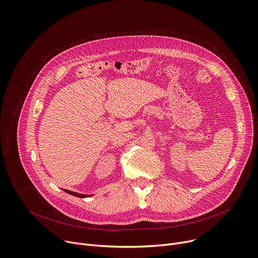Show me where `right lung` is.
<instances>
[{"mask_svg":"<svg viewBox=\"0 0 258 258\" xmlns=\"http://www.w3.org/2000/svg\"><path fill=\"white\" fill-rule=\"evenodd\" d=\"M65 192H67L68 194H71L73 196H77V197H80V198H86V197H89V196H92V195H86V194H81V193H78V192H72V191H69V190H66V189H63Z\"/></svg>","mask_w":258,"mask_h":258,"instance_id":"obj_1","label":"right lung"}]
</instances>
